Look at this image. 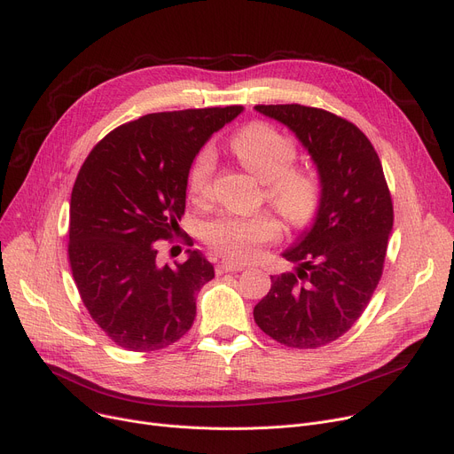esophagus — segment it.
Wrapping results in <instances>:
<instances>
[{
    "instance_id": "esophagus-1",
    "label": "esophagus",
    "mask_w": 454,
    "mask_h": 454,
    "mask_svg": "<svg viewBox=\"0 0 454 454\" xmlns=\"http://www.w3.org/2000/svg\"><path fill=\"white\" fill-rule=\"evenodd\" d=\"M243 270V265H233V263H219L217 267H215V272L217 274H224V272H241Z\"/></svg>"
}]
</instances>
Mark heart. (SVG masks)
Instances as JSON below:
<instances>
[{
  "instance_id": "b5f03b06",
  "label": "heart",
  "mask_w": 454,
  "mask_h": 454,
  "mask_svg": "<svg viewBox=\"0 0 454 454\" xmlns=\"http://www.w3.org/2000/svg\"><path fill=\"white\" fill-rule=\"evenodd\" d=\"M230 147L247 169L265 182L267 200L291 223H305L317 213L322 200L320 178L303 167L293 165L298 158L296 141L269 123H252L231 137ZM213 154L197 153L187 171V191L197 202L209 195ZM207 247L231 263H248L263 252L265 245L279 237V226L270 215L252 217L219 215L202 228Z\"/></svg>"
}]
</instances>
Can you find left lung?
I'll use <instances>...</instances> for the list:
<instances>
[{
	"label": "left lung",
	"mask_w": 454,
	"mask_h": 454,
	"mask_svg": "<svg viewBox=\"0 0 454 454\" xmlns=\"http://www.w3.org/2000/svg\"><path fill=\"white\" fill-rule=\"evenodd\" d=\"M255 110L287 125L311 153L322 200L311 231L283 254L298 272L270 276L254 320L283 346L317 349L349 331L377 289L394 224L392 195L372 141L348 119L303 105Z\"/></svg>",
	"instance_id": "8db88e82"
}]
</instances>
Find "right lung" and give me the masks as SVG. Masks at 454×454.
Segmentation results:
<instances>
[{
	"instance_id": "add662e5",
	"label": "right lung",
	"mask_w": 454,
	"mask_h": 454,
	"mask_svg": "<svg viewBox=\"0 0 454 454\" xmlns=\"http://www.w3.org/2000/svg\"><path fill=\"white\" fill-rule=\"evenodd\" d=\"M241 110L147 114L108 132L81 167L69 202V267L90 317L123 349H163L193 325L195 296L213 265L193 250L161 267L156 241L173 239L185 211L191 161Z\"/></svg>"
}]
</instances>
